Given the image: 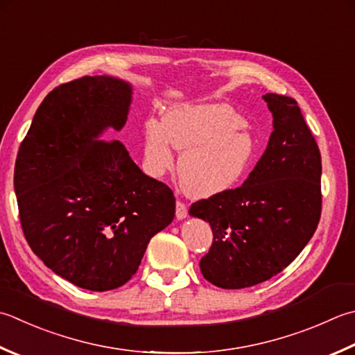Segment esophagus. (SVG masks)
Wrapping results in <instances>:
<instances>
[{
	"instance_id": "obj_1",
	"label": "esophagus",
	"mask_w": 355,
	"mask_h": 355,
	"mask_svg": "<svg viewBox=\"0 0 355 355\" xmlns=\"http://www.w3.org/2000/svg\"><path fill=\"white\" fill-rule=\"evenodd\" d=\"M175 217H177V220H184L187 217V206L183 203V201H177Z\"/></svg>"
}]
</instances>
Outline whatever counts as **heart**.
<instances>
[{
  "label": "heart",
  "instance_id": "obj_1",
  "mask_svg": "<svg viewBox=\"0 0 355 355\" xmlns=\"http://www.w3.org/2000/svg\"><path fill=\"white\" fill-rule=\"evenodd\" d=\"M227 104H175L163 121L150 116L143 126V169L152 178L172 171L173 149L182 152L178 177L196 198H209L237 186L259 155L255 137Z\"/></svg>",
  "mask_w": 355,
  "mask_h": 355
}]
</instances>
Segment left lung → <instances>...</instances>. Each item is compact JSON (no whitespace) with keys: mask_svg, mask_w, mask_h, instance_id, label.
I'll return each mask as SVG.
<instances>
[{"mask_svg":"<svg viewBox=\"0 0 355 355\" xmlns=\"http://www.w3.org/2000/svg\"><path fill=\"white\" fill-rule=\"evenodd\" d=\"M274 130L265 154L237 189L196 201L189 215L211 225L200 269L223 289L254 286L291 265L314 235L322 212V157L297 101L263 95Z\"/></svg>","mask_w":355,"mask_h":355,"instance_id":"obj_1","label":"left lung"}]
</instances>
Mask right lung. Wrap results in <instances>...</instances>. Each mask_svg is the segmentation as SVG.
<instances>
[{"mask_svg":"<svg viewBox=\"0 0 355 355\" xmlns=\"http://www.w3.org/2000/svg\"><path fill=\"white\" fill-rule=\"evenodd\" d=\"M132 85L110 75L55 87L19 146L13 186L35 255L75 286L110 291L140 266L149 240L175 215L168 186L132 162L118 140Z\"/></svg>","mask_w":355,"mask_h":355,"instance_id":"right-lung-1","label":"right lung"}]
</instances>
